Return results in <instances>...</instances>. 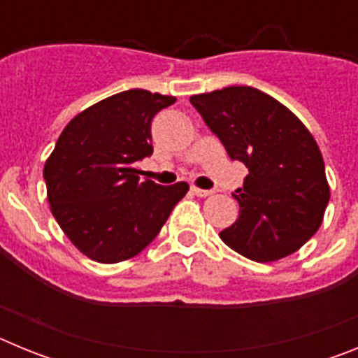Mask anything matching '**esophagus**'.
Listing matches in <instances>:
<instances>
[{
	"label": "esophagus",
	"mask_w": 358,
	"mask_h": 358,
	"mask_svg": "<svg viewBox=\"0 0 358 358\" xmlns=\"http://www.w3.org/2000/svg\"><path fill=\"white\" fill-rule=\"evenodd\" d=\"M192 192H194L197 197H208V195H213L215 189H202V188H197V186L192 185Z\"/></svg>",
	"instance_id": "esophagus-1"
}]
</instances>
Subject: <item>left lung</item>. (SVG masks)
I'll use <instances>...</instances> for the list:
<instances>
[{"mask_svg":"<svg viewBox=\"0 0 358 358\" xmlns=\"http://www.w3.org/2000/svg\"><path fill=\"white\" fill-rule=\"evenodd\" d=\"M189 102L231 159L249 169L233 195L240 215L220 231L222 242L260 264L296 252L319 229L330 201L314 136L276 98L249 85L194 94Z\"/></svg>","mask_w":358,"mask_h":358,"instance_id":"8db88e82","label":"left lung"}]
</instances>
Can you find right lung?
Returning <instances> with one entry per match:
<instances>
[{"label":"right lung","instance_id":"add662e5","mask_svg":"<svg viewBox=\"0 0 358 358\" xmlns=\"http://www.w3.org/2000/svg\"><path fill=\"white\" fill-rule=\"evenodd\" d=\"M176 96L129 90L100 100L61 132L44 164L50 210L82 255L118 264L156 238L186 182H140L136 161L152 154V118Z\"/></svg>","mask_w":358,"mask_h":358}]
</instances>
